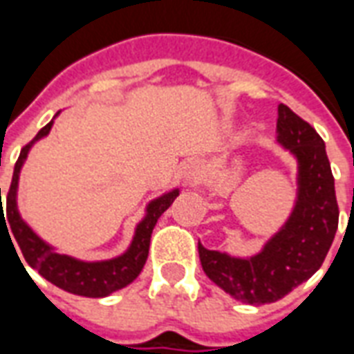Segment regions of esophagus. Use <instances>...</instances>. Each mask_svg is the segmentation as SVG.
Instances as JSON below:
<instances>
[{
    "instance_id": "1",
    "label": "esophagus",
    "mask_w": 354,
    "mask_h": 354,
    "mask_svg": "<svg viewBox=\"0 0 354 354\" xmlns=\"http://www.w3.org/2000/svg\"><path fill=\"white\" fill-rule=\"evenodd\" d=\"M205 178V165L201 161H192L185 169V180L189 185H197Z\"/></svg>"
}]
</instances>
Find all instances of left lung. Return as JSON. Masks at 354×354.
Instances as JSON below:
<instances>
[{
	"instance_id": "1",
	"label": "left lung",
	"mask_w": 354,
	"mask_h": 354,
	"mask_svg": "<svg viewBox=\"0 0 354 354\" xmlns=\"http://www.w3.org/2000/svg\"><path fill=\"white\" fill-rule=\"evenodd\" d=\"M277 144L297 162L294 208L260 252L237 258L199 243L203 271L239 301L273 304L311 279L322 266L337 231V201L326 146L311 124L279 104Z\"/></svg>"
}]
</instances>
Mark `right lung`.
I'll return each mask as SVG.
<instances>
[{
    "label": "right lung",
    "mask_w": 354,
    "mask_h": 354,
    "mask_svg": "<svg viewBox=\"0 0 354 354\" xmlns=\"http://www.w3.org/2000/svg\"><path fill=\"white\" fill-rule=\"evenodd\" d=\"M58 115V113H57ZM55 115V117H57ZM53 121L43 127L41 131L35 134V138L22 147V151L19 155V161L15 165V172H12V182L7 193V208L3 214V205H1V187H0V227L1 223L7 230L9 239H15L17 245L20 246V252L24 256V260L28 261V266L35 269L37 273L41 274L43 279H47L53 282L58 288L66 290L70 294L85 297H106L115 290L124 288L127 284H131L140 271L144 269L147 260V252H149V239H151V231H153L155 223L161 218V214L167 208L174 203L180 189H170L169 193H162L161 197L149 201L146 207V216L140 220L134 231L131 246L124 250L121 256L111 258V260L102 261H83L68 256V254H60L50 246L49 243H45L37 233H35L30 225H28L17 207V192H19V178L22 165L26 161L30 149L34 146L37 140L45 138L50 132V127L55 123ZM8 218H5L4 216ZM10 223V227H6V223ZM12 245V241H11ZM15 248V245H12ZM17 252V250H15ZM19 256V254H17ZM20 260V258H19ZM22 263V261H20ZM24 267V266H22ZM26 269V267H24Z\"/></svg>",
    "instance_id": "add662e5"
}]
</instances>
